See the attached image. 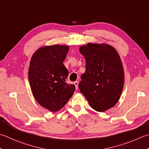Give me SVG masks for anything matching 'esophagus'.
Listing matches in <instances>:
<instances>
[{"label":"esophagus","mask_w":149,"mask_h":149,"mask_svg":"<svg viewBox=\"0 0 149 149\" xmlns=\"http://www.w3.org/2000/svg\"><path fill=\"white\" fill-rule=\"evenodd\" d=\"M74 84H75V88H76V90H77V88H78V82H77V81H75V82H74Z\"/></svg>","instance_id":"obj_1"}]
</instances>
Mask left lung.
<instances>
[{
    "label": "left lung",
    "instance_id": "8db88e82",
    "mask_svg": "<svg viewBox=\"0 0 149 149\" xmlns=\"http://www.w3.org/2000/svg\"><path fill=\"white\" fill-rule=\"evenodd\" d=\"M85 58L86 71L79 83L90 107L104 112L118 103L124 84V70L120 57L112 46L88 43L79 48Z\"/></svg>",
    "mask_w": 149,
    "mask_h": 149
}]
</instances>
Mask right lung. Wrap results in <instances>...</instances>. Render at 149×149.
Wrapping results in <instances>:
<instances>
[{"label": "right lung", "instance_id": "1", "mask_svg": "<svg viewBox=\"0 0 149 149\" xmlns=\"http://www.w3.org/2000/svg\"><path fill=\"white\" fill-rule=\"evenodd\" d=\"M68 46L40 48L32 56L28 78L34 97L42 107L57 112L74 94V84L66 83L68 71L65 65Z\"/></svg>", "mask_w": 149, "mask_h": 149}]
</instances>
